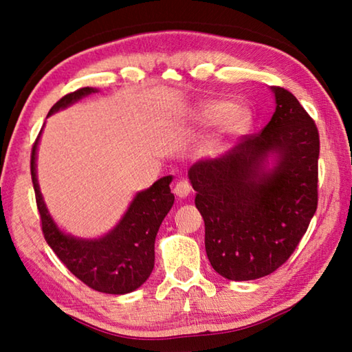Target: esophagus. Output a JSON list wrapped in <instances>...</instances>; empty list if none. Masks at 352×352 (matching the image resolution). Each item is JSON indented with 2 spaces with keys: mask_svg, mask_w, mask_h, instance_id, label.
I'll return each instance as SVG.
<instances>
[{
  "mask_svg": "<svg viewBox=\"0 0 352 352\" xmlns=\"http://www.w3.org/2000/svg\"><path fill=\"white\" fill-rule=\"evenodd\" d=\"M190 190H192V188H190L189 182H186V180H178L174 186V192L177 197H180V199L188 197V195L190 194Z\"/></svg>",
  "mask_w": 352,
  "mask_h": 352,
  "instance_id": "esophagus-1",
  "label": "esophagus"
}]
</instances>
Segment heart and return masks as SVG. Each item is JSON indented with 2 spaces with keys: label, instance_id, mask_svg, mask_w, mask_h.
Masks as SVG:
<instances>
[{
  "label": "heart",
  "instance_id": "heart-1",
  "mask_svg": "<svg viewBox=\"0 0 352 352\" xmlns=\"http://www.w3.org/2000/svg\"><path fill=\"white\" fill-rule=\"evenodd\" d=\"M226 110V104L223 102H206L197 107V110L194 111V116L201 124H211L214 121L223 115ZM245 122V113L243 110L237 109V107H233L226 111L225 115V126L228 130H236L243 126Z\"/></svg>",
  "mask_w": 352,
  "mask_h": 352
}]
</instances>
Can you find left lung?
Instances as JSON below:
<instances>
[{"label": "left lung", "instance_id": "left-lung-1", "mask_svg": "<svg viewBox=\"0 0 352 352\" xmlns=\"http://www.w3.org/2000/svg\"><path fill=\"white\" fill-rule=\"evenodd\" d=\"M272 91L276 110L259 133L188 172L205 220L208 259L231 281H252L279 269L317 211L318 129L290 91Z\"/></svg>", "mask_w": 352, "mask_h": 352}]
</instances>
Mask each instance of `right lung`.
<instances>
[{
  "label": "right lung",
  "mask_w": 352,
  "mask_h": 352,
  "mask_svg": "<svg viewBox=\"0 0 352 352\" xmlns=\"http://www.w3.org/2000/svg\"><path fill=\"white\" fill-rule=\"evenodd\" d=\"M96 91V88L85 87L68 93L52 105L50 115ZM40 135L32 146L31 175L41 231L47 245L67 269L88 287L111 295L130 294L141 287L153 270L155 237L160 225L175 200L169 188L172 175L160 178L151 188L136 194L119 223L105 236L99 239H80L58 228L41 197L35 169Z\"/></svg>",
  "instance_id": "obj_1"
}]
</instances>
